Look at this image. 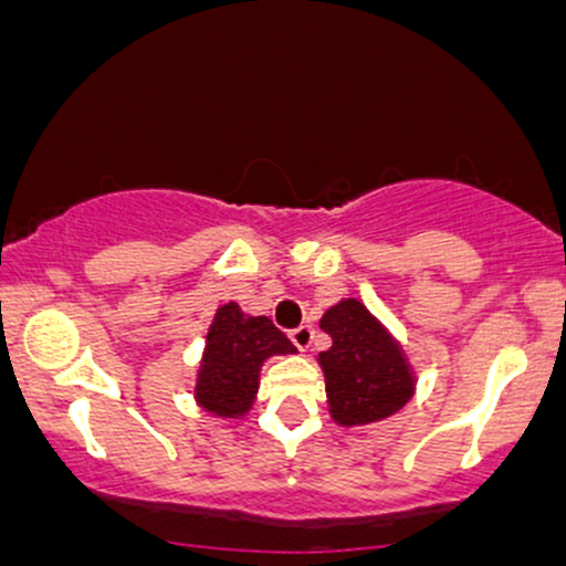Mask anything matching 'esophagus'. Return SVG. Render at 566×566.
<instances>
[{"mask_svg":"<svg viewBox=\"0 0 566 566\" xmlns=\"http://www.w3.org/2000/svg\"><path fill=\"white\" fill-rule=\"evenodd\" d=\"M290 340L301 350H308L311 340H314V327H311V324H301V327L290 329Z\"/></svg>","mask_w":566,"mask_h":566,"instance_id":"34e87169","label":"esophagus"}]
</instances>
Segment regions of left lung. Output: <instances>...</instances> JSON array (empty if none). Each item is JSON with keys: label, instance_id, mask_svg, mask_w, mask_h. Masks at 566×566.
Wrapping results in <instances>:
<instances>
[{"label": "left lung", "instance_id": "8db88e82", "mask_svg": "<svg viewBox=\"0 0 566 566\" xmlns=\"http://www.w3.org/2000/svg\"><path fill=\"white\" fill-rule=\"evenodd\" d=\"M319 327L333 346L319 354L329 415L340 426L378 423L412 399L415 378L405 350L356 297L340 301Z\"/></svg>", "mask_w": 566, "mask_h": 566}]
</instances>
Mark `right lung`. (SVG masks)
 I'll return each mask as SVG.
<instances>
[{
    "mask_svg": "<svg viewBox=\"0 0 566 566\" xmlns=\"http://www.w3.org/2000/svg\"><path fill=\"white\" fill-rule=\"evenodd\" d=\"M295 350L269 316H247L237 303L220 305L207 333L193 396L207 412L239 418L255 401L263 361Z\"/></svg>",
    "mask_w": 566,
    "mask_h": 566,
    "instance_id": "right-lung-1",
    "label": "right lung"
}]
</instances>
